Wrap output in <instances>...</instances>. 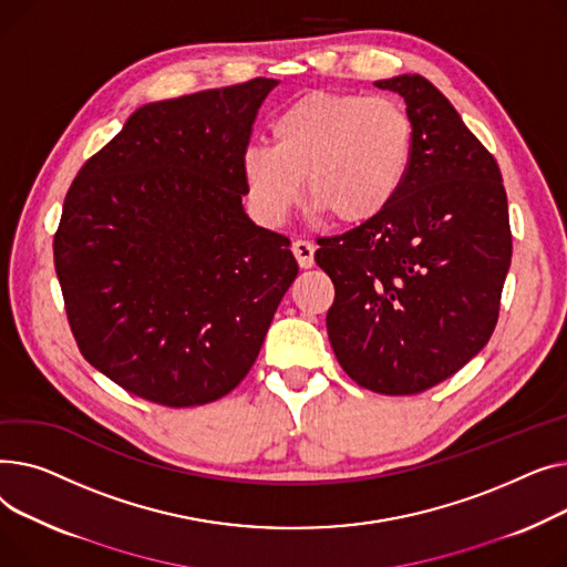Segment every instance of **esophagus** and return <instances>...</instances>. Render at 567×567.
<instances>
[{"instance_id":"esophagus-1","label":"esophagus","mask_w":567,"mask_h":567,"mask_svg":"<svg viewBox=\"0 0 567 567\" xmlns=\"http://www.w3.org/2000/svg\"><path fill=\"white\" fill-rule=\"evenodd\" d=\"M292 254H295V258L299 262V268H305V270L313 268V254H316L313 243H309V240H295L292 243Z\"/></svg>"}]
</instances>
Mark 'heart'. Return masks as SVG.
Here are the masks:
<instances>
[{
    "label": "heart",
    "mask_w": 567,
    "mask_h": 567,
    "mask_svg": "<svg viewBox=\"0 0 567 567\" xmlns=\"http://www.w3.org/2000/svg\"><path fill=\"white\" fill-rule=\"evenodd\" d=\"M272 148L251 144L240 176L251 210L279 224L299 202L337 224L382 215L401 194L414 157V121L401 100L348 91H309L270 125Z\"/></svg>",
    "instance_id": "obj_1"
}]
</instances>
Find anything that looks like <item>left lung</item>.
Wrapping results in <instances>:
<instances>
[{
  "label": "left lung",
  "instance_id": "1",
  "mask_svg": "<svg viewBox=\"0 0 567 567\" xmlns=\"http://www.w3.org/2000/svg\"><path fill=\"white\" fill-rule=\"evenodd\" d=\"M375 86L405 97L410 176L382 215L320 238L316 262L337 290L327 334L341 369L359 386L410 395L489 341L513 238L498 164L446 95L421 75Z\"/></svg>",
  "mask_w": 567,
  "mask_h": 567
}]
</instances>
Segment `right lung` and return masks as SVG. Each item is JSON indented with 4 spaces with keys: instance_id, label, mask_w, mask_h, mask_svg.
<instances>
[{
    "instance_id": "1",
    "label": "right lung",
    "mask_w": 567,
    "mask_h": 567,
    "mask_svg": "<svg viewBox=\"0 0 567 567\" xmlns=\"http://www.w3.org/2000/svg\"><path fill=\"white\" fill-rule=\"evenodd\" d=\"M277 80L148 103L80 169L54 268L84 359L125 391L194 408L236 389L297 277L245 213L240 155Z\"/></svg>"
}]
</instances>
